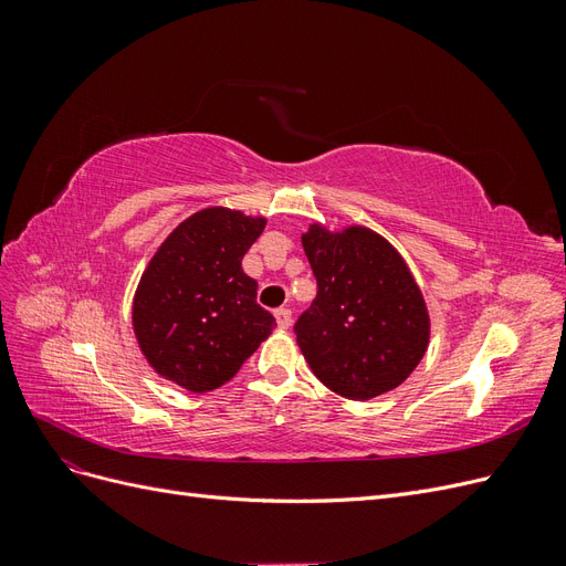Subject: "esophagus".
Instances as JSON below:
<instances>
[{"label": "esophagus", "mask_w": 566, "mask_h": 566, "mask_svg": "<svg viewBox=\"0 0 566 566\" xmlns=\"http://www.w3.org/2000/svg\"><path fill=\"white\" fill-rule=\"evenodd\" d=\"M273 316H276L281 328H290V323H293V312L285 310V306H281V310L273 312Z\"/></svg>", "instance_id": "obj_1"}]
</instances>
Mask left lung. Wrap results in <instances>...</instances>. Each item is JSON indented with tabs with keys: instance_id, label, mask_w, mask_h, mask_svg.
Masks as SVG:
<instances>
[{
	"instance_id": "8db88e82",
	"label": "left lung",
	"mask_w": 566,
	"mask_h": 566,
	"mask_svg": "<svg viewBox=\"0 0 566 566\" xmlns=\"http://www.w3.org/2000/svg\"><path fill=\"white\" fill-rule=\"evenodd\" d=\"M318 293L297 323V345L335 394L366 401L399 387L430 342V316L401 254L364 227L302 235Z\"/></svg>"
}]
</instances>
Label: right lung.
<instances>
[{
  "label": "right lung",
  "mask_w": 566,
  "mask_h": 566,
  "mask_svg": "<svg viewBox=\"0 0 566 566\" xmlns=\"http://www.w3.org/2000/svg\"><path fill=\"white\" fill-rule=\"evenodd\" d=\"M266 219L200 210L167 235L134 295V333L146 361L188 391L229 382L271 335L241 262Z\"/></svg>",
  "instance_id": "add662e5"
}]
</instances>
